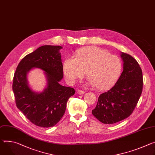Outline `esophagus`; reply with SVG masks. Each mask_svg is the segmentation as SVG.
<instances>
[{
    "label": "esophagus",
    "mask_w": 155,
    "mask_h": 155,
    "mask_svg": "<svg viewBox=\"0 0 155 155\" xmlns=\"http://www.w3.org/2000/svg\"><path fill=\"white\" fill-rule=\"evenodd\" d=\"M77 93H78V94H83L84 93H85V91L79 90H78V91H77Z\"/></svg>",
    "instance_id": "1"
}]
</instances>
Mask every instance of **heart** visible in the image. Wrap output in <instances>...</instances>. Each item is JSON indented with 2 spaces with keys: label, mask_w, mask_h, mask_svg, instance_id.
<instances>
[{
  "label": "heart",
  "mask_w": 155,
  "mask_h": 155,
  "mask_svg": "<svg viewBox=\"0 0 155 155\" xmlns=\"http://www.w3.org/2000/svg\"><path fill=\"white\" fill-rule=\"evenodd\" d=\"M122 68V61L119 57L95 47L77 50L75 59H67L63 64L64 75L68 82L74 83L85 72L87 79L99 90L114 85Z\"/></svg>",
  "instance_id": "obj_1"
}]
</instances>
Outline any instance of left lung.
<instances>
[{"label":"left lung","mask_w":155,"mask_h":155,"mask_svg":"<svg viewBox=\"0 0 155 155\" xmlns=\"http://www.w3.org/2000/svg\"><path fill=\"white\" fill-rule=\"evenodd\" d=\"M123 72L114 86L98 97L93 115L101 122L112 124L127 118L134 110L143 88L142 71L129 54L120 52Z\"/></svg>","instance_id":"obj_1"}]
</instances>
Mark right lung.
I'll use <instances>...</instances> for the list:
<instances>
[{
	"label": "right lung",
	"mask_w": 155,
	"mask_h": 155,
	"mask_svg": "<svg viewBox=\"0 0 155 155\" xmlns=\"http://www.w3.org/2000/svg\"><path fill=\"white\" fill-rule=\"evenodd\" d=\"M60 46H43L26 55L18 64L13 77L12 89L16 105L31 122L41 127L54 126L64 116L74 88L61 85L63 65ZM43 70L47 86L36 92L30 87L27 76L33 68Z\"/></svg>",
	"instance_id": "right-lung-1"
}]
</instances>
